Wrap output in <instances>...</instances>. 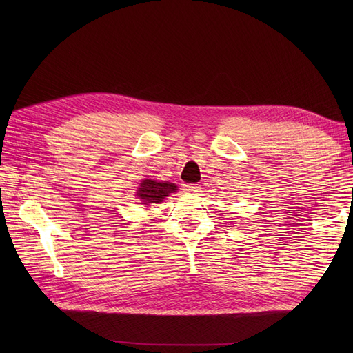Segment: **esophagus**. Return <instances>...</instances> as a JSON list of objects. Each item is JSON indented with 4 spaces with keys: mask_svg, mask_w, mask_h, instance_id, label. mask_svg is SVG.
<instances>
[{
    "mask_svg": "<svg viewBox=\"0 0 353 353\" xmlns=\"http://www.w3.org/2000/svg\"><path fill=\"white\" fill-rule=\"evenodd\" d=\"M200 184H184L183 186V190L188 192V193H197L200 192Z\"/></svg>",
    "mask_w": 353,
    "mask_h": 353,
    "instance_id": "obj_1",
    "label": "esophagus"
}]
</instances>
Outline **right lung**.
<instances>
[{
  "label": "right lung",
  "instance_id": "right-lung-1",
  "mask_svg": "<svg viewBox=\"0 0 353 353\" xmlns=\"http://www.w3.org/2000/svg\"><path fill=\"white\" fill-rule=\"evenodd\" d=\"M177 186L173 183H163L145 179L140 183V188L137 190V196L141 199L143 205L150 206L152 203H160L164 197L169 196L170 193L176 192Z\"/></svg>",
  "mask_w": 353,
  "mask_h": 353
}]
</instances>
